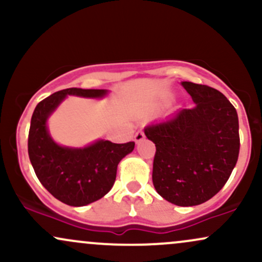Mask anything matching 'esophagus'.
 <instances>
[{
	"instance_id": "obj_1",
	"label": "esophagus",
	"mask_w": 262,
	"mask_h": 262,
	"mask_svg": "<svg viewBox=\"0 0 262 262\" xmlns=\"http://www.w3.org/2000/svg\"><path fill=\"white\" fill-rule=\"evenodd\" d=\"M144 138H145V134H144V132L143 130H138L134 135L135 143H140L141 140H144Z\"/></svg>"
}]
</instances>
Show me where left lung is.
<instances>
[{"label": "left lung", "mask_w": 262, "mask_h": 262, "mask_svg": "<svg viewBox=\"0 0 262 262\" xmlns=\"http://www.w3.org/2000/svg\"><path fill=\"white\" fill-rule=\"evenodd\" d=\"M196 106L144 129L156 146L152 183L159 194L181 207L217 194L239 156L236 110L218 90L183 81Z\"/></svg>", "instance_id": "obj_1"}]
</instances>
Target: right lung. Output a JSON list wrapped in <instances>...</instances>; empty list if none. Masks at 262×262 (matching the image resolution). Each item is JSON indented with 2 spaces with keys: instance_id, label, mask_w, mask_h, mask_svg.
<instances>
[{
  "instance_id": "add662e5",
  "label": "right lung",
  "mask_w": 262,
  "mask_h": 262,
  "mask_svg": "<svg viewBox=\"0 0 262 262\" xmlns=\"http://www.w3.org/2000/svg\"><path fill=\"white\" fill-rule=\"evenodd\" d=\"M107 92L76 87L61 90L39 102L33 112L28 135L29 160L41 185L69 206H87L107 194L116 181L119 161L133 151L135 143L114 144L101 139L85 148L61 146L50 137L47 121L68 95L102 98Z\"/></svg>"
}]
</instances>
